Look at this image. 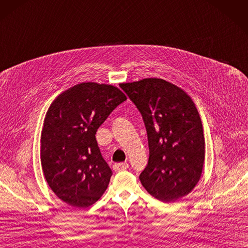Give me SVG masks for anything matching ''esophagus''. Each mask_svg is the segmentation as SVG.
<instances>
[{
    "mask_svg": "<svg viewBox=\"0 0 248 248\" xmlns=\"http://www.w3.org/2000/svg\"><path fill=\"white\" fill-rule=\"evenodd\" d=\"M129 168V164L126 162H124V163H115L113 166V170H115V172H119V170H124L125 169Z\"/></svg>",
    "mask_w": 248,
    "mask_h": 248,
    "instance_id": "1",
    "label": "esophagus"
}]
</instances>
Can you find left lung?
I'll return each instance as SVG.
<instances>
[{"instance_id": "left-lung-1", "label": "left lung", "mask_w": 248, "mask_h": 248, "mask_svg": "<svg viewBox=\"0 0 248 248\" xmlns=\"http://www.w3.org/2000/svg\"><path fill=\"white\" fill-rule=\"evenodd\" d=\"M120 88L140 112L147 129L149 162L139 176L156 199L174 202L192 192L204 163V135L188 95L161 78L125 82Z\"/></svg>"}]
</instances>
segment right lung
Returning a JSON list of instances; mask_svg holds the SVG:
<instances>
[{
	"mask_svg": "<svg viewBox=\"0 0 248 248\" xmlns=\"http://www.w3.org/2000/svg\"><path fill=\"white\" fill-rule=\"evenodd\" d=\"M125 99L114 86L81 82L49 107L41 135L42 169L50 188L67 204L90 206L109 186L112 170L95 134Z\"/></svg>",
	"mask_w": 248,
	"mask_h": 248,
	"instance_id": "obj_1",
	"label": "right lung"
}]
</instances>
